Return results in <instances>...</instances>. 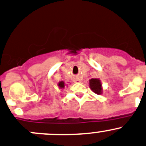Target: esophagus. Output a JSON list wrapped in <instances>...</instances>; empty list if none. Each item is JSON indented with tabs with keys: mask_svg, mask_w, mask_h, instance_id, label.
I'll list each match as a JSON object with an SVG mask.
<instances>
[{
	"mask_svg": "<svg viewBox=\"0 0 146 146\" xmlns=\"http://www.w3.org/2000/svg\"><path fill=\"white\" fill-rule=\"evenodd\" d=\"M76 83H80V80H79V79H78V80H76Z\"/></svg>",
	"mask_w": 146,
	"mask_h": 146,
	"instance_id": "esophagus-1",
	"label": "esophagus"
}]
</instances>
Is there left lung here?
<instances>
[{"label":"left lung","mask_w":146,"mask_h":146,"mask_svg":"<svg viewBox=\"0 0 146 146\" xmlns=\"http://www.w3.org/2000/svg\"><path fill=\"white\" fill-rule=\"evenodd\" d=\"M90 88L95 93L99 95L102 93V85L100 80L98 78H92L89 80Z\"/></svg>","instance_id":"8db88e82"}]
</instances>
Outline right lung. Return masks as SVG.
<instances>
[{"instance_id": "1", "label": "right lung", "mask_w": 146, "mask_h": 146, "mask_svg": "<svg viewBox=\"0 0 146 146\" xmlns=\"http://www.w3.org/2000/svg\"><path fill=\"white\" fill-rule=\"evenodd\" d=\"M58 86H59V88H63L65 87V83L63 81L59 82Z\"/></svg>"}]
</instances>
